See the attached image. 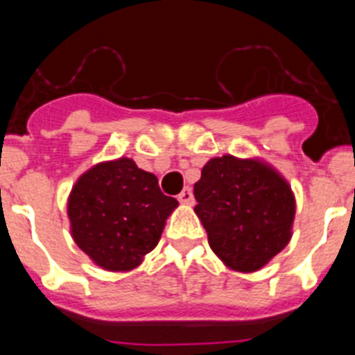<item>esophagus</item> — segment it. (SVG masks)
Returning a JSON list of instances; mask_svg holds the SVG:
<instances>
[{
  "label": "esophagus",
  "instance_id": "obj_1",
  "mask_svg": "<svg viewBox=\"0 0 355 355\" xmlns=\"http://www.w3.org/2000/svg\"><path fill=\"white\" fill-rule=\"evenodd\" d=\"M178 199H180V202H183V205H193V193L190 188H183V192L178 196Z\"/></svg>",
  "mask_w": 355,
  "mask_h": 355
}]
</instances>
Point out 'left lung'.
Wrapping results in <instances>:
<instances>
[{
  "instance_id": "left-lung-1",
  "label": "left lung",
  "mask_w": 355,
  "mask_h": 355,
  "mask_svg": "<svg viewBox=\"0 0 355 355\" xmlns=\"http://www.w3.org/2000/svg\"><path fill=\"white\" fill-rule=\"evenodd\" d=\"M209 247L238 272H256L291 238L295 197L270 165L231 155L213 158L193 184Z\"/></svg>"
}]
</instances>
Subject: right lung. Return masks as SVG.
I'll return each mask as SVG.
<instances>
[{"label": "right lung", "instance_id": "right-lung-1", "mask_svg": "<svg viewBox=\"0 0 355 355\" xmlns=\"http://www.w3.org/2000/svg\"><path fill=\"white\" fill-rule=\"evenodd\" d=\"M178 200L159 190L158 178L130 158L97 163L69 196L67 215L76 245L97 266L133 270L158 245Z\"/></svg>", "mask_w": 355, "mask_h": 355}]
</instances>
